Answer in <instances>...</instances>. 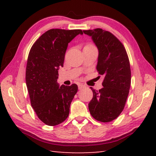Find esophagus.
Returning a JSON list of instances; mask_svg holds the SVG:
<instances>
[{
	"label": "esophagus",
	"mask_w": 156,
	"mask_h": 156,
	"mask_svg": "<svg viewBox=\"0 0 156 156\" xmlns=\"http://www.w3.org/2000/svg\"><path fill=\"white\" fill-rule=\"evenodd\" d=\"M84 85L83 84H78V89H80H80H83V88H84Z\"/></svg>",
	"instance_id": "1"
}]
</instances>
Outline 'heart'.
Masks as SVG:
<instances>
[{
    "label": "heart",
    "instance_id": "1",
    "mask_svg": "<svg viewBox=\"0 0 156 156\" xmlns=\"http://www.w3.org/2000/svg\"><path fill=\"white\" fill-rule=\"evenodd\" d=\"M89 46H92V45H87L86 47H89Z\"/></svg>",
    "mask_w": 156,
    "mask_h": 156
}]
</instances>
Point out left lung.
I'll return each mask as SVG.
<instances>
[{
	"label": "left lung",
	"instance_id": "left-lung-1",
	"mask_svg": "<svg viewBox=\"0 0 156 156\" xmlns=\"http://www.w3.org/2000/svg\"><path fill=\"white\" fill-rule=\"evenodd\" d=\"M90 36L98 50L96 69L105 76L102 87L96 91L91 87L94 96L89 110L95 119L108 122L118 117L125 107L131 85V69L123 44L109 31L98 28L84 30Z\"/></svg>",
	"mask_w": 156,
	"mask_h": 156
}]
</instances>
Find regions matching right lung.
I'll list each match as a JSON object with an SVG mask.
<instances>
[{
  "label": "right lung",
  "mask_w": 156,
  "mask_h": 156,
  "mask_svg": "<svg viewBox=\"0 0 156 156\" xmlns=\"http://www.w3.org/2000/svg\"><path fill=\"white\" fill-rule=\"evenodd\" d=\"M80 30L51 29L44 33L30 49L26 67V84L31 105L39 119L49 126L67 119L78 86L58 83V69L63 67L68 44Z\"/></svg>",
  "instance_id": "1"
}]
</instances>
